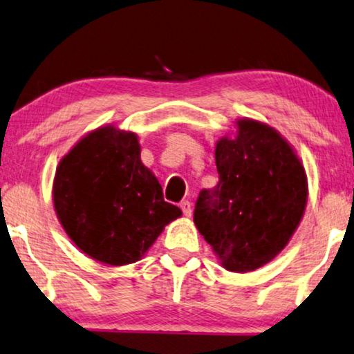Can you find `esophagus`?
<instances>
[{
    "instance_id": "1",
    "label": "esophagus",
    "mask_w": 354,
    "mask_h": 354,
    "mask_svg": "<svg viewBox=\"0 0 354 354\" xmlns=\"http://www.w3.org/2000/svg\"><path fill=\"white\" fill-rule=\"evenodd\" d=\"M180 207H181L183 214H185L186 216H191L192 215V205H191L189 201H183L181 204H180Z\"/></svg>"
}]
</instances>
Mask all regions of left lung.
<instances>
[{"instance_id":"1","label":"left lung","mask_w":354,"mask_h":354,"mask_svg":"<svg viewBox=\"0 0 354 354\" xmlns=\"http://www.w3.org/2000/svg\"><path fill=\"white\" fill-rule=\"evenodd\" d=\"M215 145L218 185L202 191L194 223L221 267L246 273L290 243L308 204L304 165L272 126L239 118Z\"/></svg>"}]
</instances>
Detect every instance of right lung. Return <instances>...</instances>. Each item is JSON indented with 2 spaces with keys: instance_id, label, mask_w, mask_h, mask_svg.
<instances>
[{
  "instance_id": "add662e5",
  "label": "right lung",
  "mask_w": 354,
  "mask_h": 354,
  "mask_svg": "<svg viewBox=\"0 0 354 354\" xmlns=\"http://www.w3.org/2000/svg\"><path fill=\"white\" fill-rule=\"evenodd\" d=\"M51 196L71 241L113 267L140 261L183 215L140 160L138 134L113 124L82 136L59 160Z\"/></svg>"
}]
</instances>
